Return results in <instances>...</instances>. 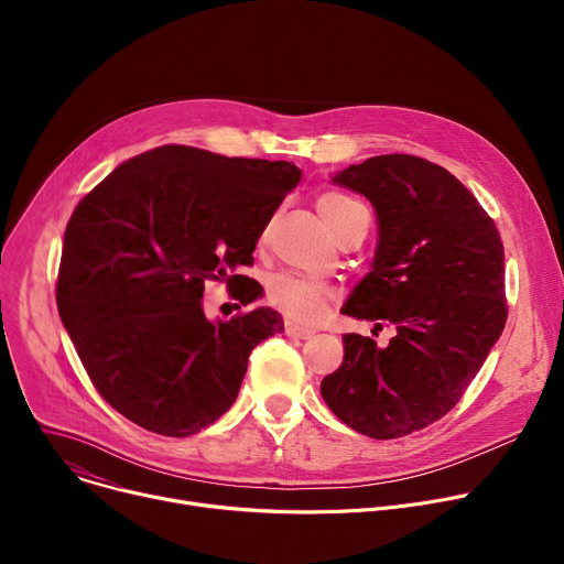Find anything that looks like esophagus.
Segmentation results:
<instances>
[{
	"label": "esophagus",
	"instance_id": "obj_1",
	"mask_svg": "<svg viewBox=\"0 0 564 564\" xmlns=\"http://www.w3.org/2000/svg\"><path fill=\"white\" fill-rule=\"evenodd\" d=\"M285 335H288V337H294V339H310V337H314V330L301 328V326H296V324H285Z\"/></svg>",
	"mask_w": 564,
	"mask_h": 564
}]
</instances>
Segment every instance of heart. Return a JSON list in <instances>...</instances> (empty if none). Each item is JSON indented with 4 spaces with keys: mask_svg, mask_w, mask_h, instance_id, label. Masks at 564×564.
I'll list each match as a JSON object with an SVG mask.
<instances>
[{
    "mask_svg": "<svg viewBox=\"0 0 564 564\" xmlns=\"http://www.w3.org/2000/svg\"><path fill=\"white\" fill-rule=\"evenodd\" d=\"M357 203L341 194H326L316 200L318 216L335 234L346 218V214ZM265 299L272 307L285 314L294 324H314L324 316L328 303L333 301V290L326 283H318L296 274H276L268 281Z\"/></svg>",
    "mask_w": 564,
    "mask_h": 564,
    "instance_id": "b5f03b06",
    "label": "heart"
}]
</instances>
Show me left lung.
I'll return each instance as SVG.
<instances>
[{
  "instance_id": "left-lung-1",
  "label": "left lung",
  "mask_w": 564,
  "mask_h": 564,
  "mask_svg": "<svg viewBox=\"0 0 564 564\" xmlns=\"http://www.w3.org/2000/svg\"><path fill=\"white\" fill-rule=\"evenodd\" d=\"M333 183L364 194L379 225L372 268L341 312L397 335L386 348L346 335L321 397L361 435L404 437L457 404L505 330L502 238L451 172L417 155H375Z\"/></svg>"
}]
</instances>
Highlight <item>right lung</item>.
I'll list each match as a JSON object with an SVG mask.
<instances>
[{
  "mask_svg": "<svg viewBox=\"0 0 564 564\" xmlns=\"http://www.w3.org/2000/svg\"><path fill=\"white\" fill-rule=\"evenodd\" d=\"M299 181L285 160L165 144L127 160L77 203L57 310L120 415L187 437L229 411L250 352L283 330V318L257 307L212 324L200 305L205 281L248 279L234 270L254 263L257 240Z\"/></svg>",
  "mask_w": 564,
  "mask_h": 564,
  "instance_id": "add662e5",
  "label": "right lung"
}]
</instances>
